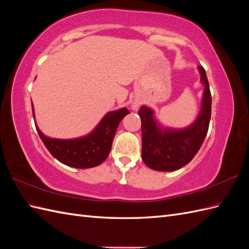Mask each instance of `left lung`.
Segmentation results:
<instances>
[{
	"instance_id": "left-lung-1",
	"label": "left lung",
	"mask_w": 249,
	"mask_h": 249,
	"mask_svg": "<svg viewBox=\"0 0 249 249\" xmlns=\"http://www.w3.org/2000/svg\"><path fill=\"white\" fill-rule=\"evenodd\" d=\"M204 91L200 114L194 123L183 129L163 128L157 124L153 110L142 106L139 110L142 131V160L157 171H174L193 160L208 134L212 96L204 68L198 66Z\"/></svg>"
}]
</instances>
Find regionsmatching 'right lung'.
<instances>
[{"label":"right lung","mask_w":249,"mask_h":249,"mask_svg":"<svg viewBox=\"0 0 249 249\" xmlns=\"http://www.w3.org/2000/svg\"><path fill=\"white\" fill-rule=\"evenodd\" d=\"M32 110L34 108L32 104ZM130 113L127 108L111 111L99 122L92 133L76 139H53L45 136L36 126L41 141L51 155L66 166L87 169L96 167L106 160L112 146L115 131L120 122Z\"/></svg>","instance_id":"add662e5"}]
</instances>
